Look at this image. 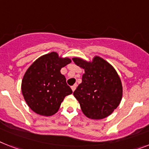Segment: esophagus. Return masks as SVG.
I'll return each instance as SVG.
<instances>
[{
    "label": "esophagus",
    "mask_w": 149,
    "mask_h": 149,
    "mask_svg": "<svg viewBox=\"0 0 149 149\" xmlns=\"http://www.w3.org/2000/svg\"><path fill=\"white\" fill-rule=\"evenodd\" d=\"M76 88H77V84H74L73 86H72V87H71V88H72V91H74V90L76 89Z\"/></svg>",
    "instance_id": "esophagus-1"
}]
</instances>
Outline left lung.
Segmentation results:
<instances>
[{"instance_id": "8db88e82", "label": "left lung", "mask_w": 149, "mask_h": 149, "mask_svg": "<svg viewBox=\"0 0 149 149\" xmlns=\"http://www.w3.org/2000/svg\"><path fill=\"white\" fill-rule=\"evenodd\" d=\"M72 59L84 71L82 82L73 93L83 113L91 120L109 116L123 97L122 81L116 69L97 55L91 61L78 57Z\"/></svg>"}]
</instances>
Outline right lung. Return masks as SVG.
I'll list each match as a JSON object with an SVG mask.
<instances>
[{"instance_id": "right-lung-1", "label": "right lung", "mask_w": 149, "mask_h": 149, "mask_svg": "<svg viewBox=\"0 0 149 149\" xmlns=\"http://www.w3.org/2000/svg\"><path fill=\"white\" fill-rule=\"evenodd\" d=\"M72 62L56 52L42 55L28 68L22 79L21 91L26 103L34 113L50 116L59 110L72 91L61 69Z\"/></svg>"}]
</instances>
